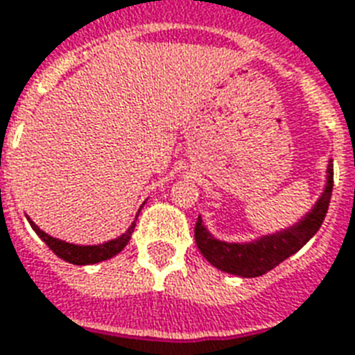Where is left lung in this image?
<instances>
[{
  "label": "left lung",
  "instance_id": "1",
  "mask_svg": "<svg viewBox=\"0 0 355 355\" xmlns=\"http://www.w3.org/2000/svg\"><path fill=\"white\" fill-rule=\"evenodd\" d=\"M328 180L326 188L322 191L320 199L316 201L304 220H300L296 225L283 229L275 234L261 236L255 242L250 243H229L216 240L202 225L199 218L196 223V242L202 257L207 259L212 266L227 274L240 275V277H259L266 274L272 268L294 255L296 251L304 248L311 238L315 236L316 231L320 229L322 221L326 218L334 191V164L329 159L328 164Z\"/></svg>",
  "mask_w": 355,
  "mask_h": 355
}]
</instances>
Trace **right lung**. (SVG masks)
I'll return each mask as SVG.
<instances>
[{"label":"right lung","mask_w":355,"mask_h":355,"mask_svg":"<svg viewBox=\"0 0 355 355\" xmlns=\"http://www.w3.org/2000/svg\"><path fill=\"white\" fill-rule=\"evenodd\" d=\"M29 225L33 227V231L42 238V242L50 248L59 259H63V261L70 262V264H78V266H85V264H96V262L107 261V259H112L117 253L126 248V243L130 242V238H132V232L135 229V221L132 225L128 227V231L121 234L115 240H110V242L98 243V245H76V243H69L63 242V240H59V238H53L50 234H46L44 231H40L39 227L35 225L33 221L29 220Z\"/></svg>","instance_id":"right-lung-1"}]
</instances>
